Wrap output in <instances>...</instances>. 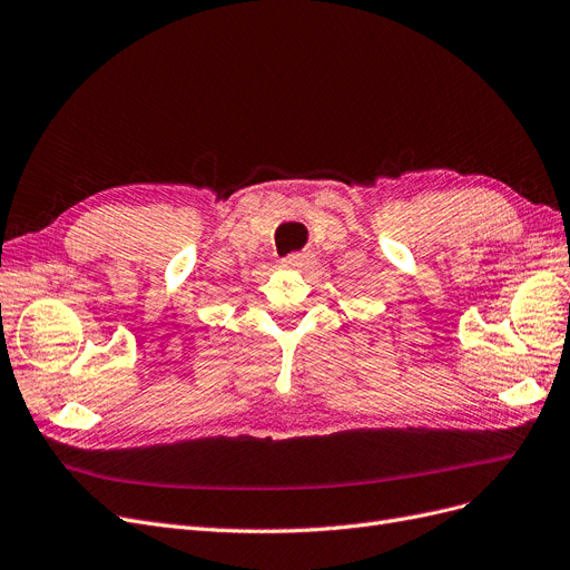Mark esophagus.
<instances>
[{
    "label": "esophagus",
    "mask_w": 570,
    "mask_h": 570,
    "mask_svg": "<svg viewBox=\"0 0 570 570\" xmlns=\"http://www.w3.org/2000/svg\"><path fill=\"white\" fill-rule=\"evenodd\" d=\"M314 265L312 253H291L284 258V267L288 269H309Z\"/></svg>",
    "instance_id": "esophagus-1"
}]
</instances>
